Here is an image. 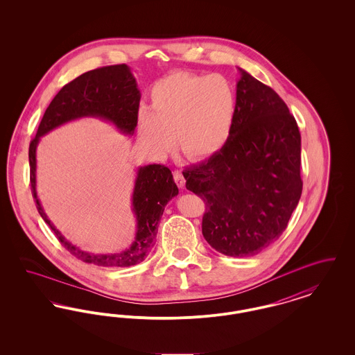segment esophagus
<instances>
[{
	"instance_id": "obj_1",
	"label": "esophagus",
	"mask_w": 355,
	"mask_h": 355,
	"mask_svg": "<svg viewBox=\"0 0 355 355\" xmlns=\"http://www.w3.org/2000/svg\"><path fill=\"white\" fill-rule=\"evenodd\" d=\"M173 177H174V181H175V184L178 185V187H181V189L185 187V178H184V174L181 171H178V170L174 171Z\"/></svg>"
}]
</instances>
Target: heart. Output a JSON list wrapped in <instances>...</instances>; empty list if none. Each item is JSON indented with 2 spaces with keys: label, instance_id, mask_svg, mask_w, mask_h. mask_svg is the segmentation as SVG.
Here are the masks:
<instances>
[{
  "label": "heart",
  "instance_id": "b5f03b06",
  "mask_svg": "<svg viewBox=\"0 0 355 355\" xmlns=\"http://www.w3.org/2000/svg\"><path fill=\"white\" fill-rule=\"evenodd\" d=\"M152 110L141 107L137 130L155 154L175 145L186 159L211 158L226 145L236 119V96L232 83L220 74L174 71L150 89Z\"/></svg>",
  "mask_w": 355,
  "mask_h": 355
}]
</instances>
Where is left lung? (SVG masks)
I'll list each match as a JSON object with an SVG mask.
<instances>
[{
  "label": "left lung",
  "mask_w": 355,
  "mask_h": 355,
  "mask_svg": "<svg viewBox=\"0 0 355 355\" xmlns=\"http://www.w3.org/2000/svg\"><path fill=\"white\" fill-rule=\"evenodd\" d=\"M236 119L220 152L182 171L206 205L202 234L217 252L250 257L277 241L302 194L301 135L286 103L238 68Z\"/></svg>",
  "instance_id": "obj_1"
}]
</instances>
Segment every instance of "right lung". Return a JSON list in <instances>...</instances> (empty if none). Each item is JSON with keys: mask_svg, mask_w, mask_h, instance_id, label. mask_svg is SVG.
I'll list each match as a JSON object with an SVG mask.
<instances>
[{"mask_svg": "<svg viewBox=\"0 0 355 355\" xmlns=\"http://www.w3.org/2000/svg\"><path fill=\"white\" fill-rule=\"evenodd\" d=\"M141 93L135 76L125 64L86 71L65 85L48 106L37 135L29 146L31 185L35 206L60 242L81 261L105 268H129L141 263L152 252L165 206L178 194L169 168L152 164L137 169L132 194L135 236L128 249L121 253L96 254L85 252L71 243L53 225L37 196V146L41 137L51 130L85 117H94L116 126L122 135H135Z\"/></svg>", "mask_w": 355, "mask_h": 355, "instance_id": "add662e5", "label": "right lung"}]
</instances>
